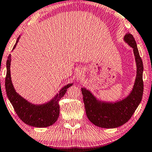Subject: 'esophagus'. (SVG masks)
<instances>
[{"instance_id": "obj_1", "label": "esophagus", "mask_w": 152, "mask_h": 152, "mask_svg": "<svg viewBox=\"0 0 152 152\" xmlns=\"http://www.w3.org/2000/svg\"><path fill=\"white\" fill-rule=\"evenodd\" d=\"M76 77V79L78 80H79V81H80V80H82L83 79L84 77V72L82 71V70H78V72H77Z\"/></svg>"}]
</instances>
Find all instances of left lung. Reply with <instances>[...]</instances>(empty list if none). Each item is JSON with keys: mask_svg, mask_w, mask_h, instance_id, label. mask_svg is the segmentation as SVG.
<instances>
[{"mask_svg": "<svg viewBox=\"0 0 152 152\" xmlns=\"http://www.w3.org/2000/svg\"><path fill=\"white\" fill-rule=\"evenodd\" d=\"M123 40L133 48L137 67L134 84L127 96L115 102L102 101L85 87L81 88L86 116L90 121L97 127L113 129L125 124L132 117L142 99L143 61L133 35L129 33H126Z\"/></svg>", "mask_w": 152, "mask_h": 152, "instance_id": "1", "label": "left lung"}]
</instances>
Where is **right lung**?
Returning a JSON list of instances; mask_svg holds the SVG:
<instances>
[{
	"label": "right lung",
	"instance_id": "1",
	"mask_svg": "<svg viewBox=\"0 0 152 152\" xmlns=\"http://www.w3.org/2000/svg\"><path fill=\"white\" fill-rule=\"evenodd\" d=\"M20 37V35L18 37L12 50L16 48ZM11 62V55L10 54L7 61L5 89L7 97L17 115L25 123L32 127L42 128L52 125L58 120L60 115L59 101L64 96L67 89L73 85L74 82L63 86L50 101L43 104H33L24 99L15 91L11 80L10 70Z\"/></svg>",
	"mask_w": 152,
	"mask_h": 152
}]
</instances>
